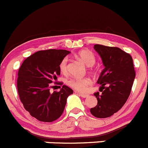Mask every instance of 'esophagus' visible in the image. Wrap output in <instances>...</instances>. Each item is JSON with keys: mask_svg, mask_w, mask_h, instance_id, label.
Masks as SVG:
<instances>
[{"mask_svg": "<svg viewBox=\"0 0 148 148\" xmlns=\"http://www.w3.org/2000/svg\"><path fill=\"white\" fill-rule=\"evenodd\" d=\"M78 94H79V96H81L82 98H86V97H88V95L85 94V93H78Z\"/></svg>", "mask_w": 148, "mask_h": 148, "instance_id": "obj_1", "label": "esophagus"}]
</instances>
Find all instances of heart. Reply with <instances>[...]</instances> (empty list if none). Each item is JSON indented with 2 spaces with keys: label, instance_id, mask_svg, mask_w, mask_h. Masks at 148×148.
<instances>
[{
  "label": "heart",
  "instance_id": "heart-1",
  "mask_svg": "<svg viewBox=\"0 0 148 148\" xmlns=\"http://www.w3.org/2000/svg\"><path fill=\"white\" fill-rule=\"evenodd\" d=\"M76 57L81 60L85 65L88 66L90 70H93V65L96 62V57L88 49H83L76 54ZM68 58H64L60 63V71L62 74L68 73ZM68 86L73 88L75 90L80 92H84L88 89V86L91 84V80L89 77H71L67 81Z\"/></svg>",
  "mask_w": 148,
  "mask_h": 148
}]
</instances>
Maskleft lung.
Returning a JSON list of instances; mask_svg holds the SVG:
<instances>
[{
    "label": "left lung",
    "instance_id": "1",
    "mask_svg": "<svg viewBox=\"0 0 148 148\" xmlns=\"http://www.w3.org/2000/svg\"><path fill=\"white\" fill-rule=\"evenodd\" d=\"M94 49L105 68L97 81L101 85V93H94L98 103L90 112L95 117L107 118L122 109L128 99L135 71L131 55L120 48L95 45Z\"/></svg>",
    "mask_w": 148,
    "mask_h": 148
}]
</instances>
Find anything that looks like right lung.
<instances>
[{"mask_svg":"<svg viewBox=\"0 0 148 148\" xmlns=\"http://www.w3.org/2000/svg\"><path fill=\"white\" fill-rule=\"evenodd\" d=\"M70 53L65 49H47L35 52L23 62L18 72L17 89L24 109L43 122L57 120L63 113L67 98L73 90L62 86L60 91L50 93V83H57L61 60Z\"/></svg>","mask_w":148,"mask_h":148,"instance_id":"right-lung-1","label":"right lung"}]
</instances>
